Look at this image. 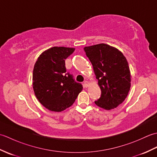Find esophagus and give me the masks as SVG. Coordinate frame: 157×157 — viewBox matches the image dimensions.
<instances>
[{"mask_svg": "<svg viewBox=\"0 0 157 157\" xmlns=\"http://www.w3.org/2000/svg\"><path fill=\"white\" fill-rule=\"evenodd\" d=\"M88 85H89V83H88V82H87V81L84 82V84H83V86H84V88H88Z\"/></svg>", "mask_w": 157, "mask_h": 157, "instance_id": "34e87169", "label": "esophagus"}]
</instances>
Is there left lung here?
Returning a JSON list of instances; mask_svg holds the SVG:
<instances>
[{
    "mask_svg": "<svg viewBox=\"0 0 157 157\" xmlns=\"http://www.w3.org/2000/svg\"><path fill=\"white\" fill-rule=\"evenodd\" d=\"M94 69L101 95L95 104L106 110L116 108L125 101L131 86L126 58L118 49L106 44L84 48Z\"/></svg>",
    "mask_w": 157,
    "mask_h": 157,
    "instance_id": "left-lung-1",
    "label": "left lung"
}]
</instances>
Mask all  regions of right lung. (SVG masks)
Returning <instances> with one entry per match:
<instances>
[{
  "instance_id": "right-lung-1",
  "label": "right lung",
  "mask_w": 157,
  "mask_h": 157,
  "mask_svg": "<svg viewBox=\"0 0 157 157\" xmlns=\"http://www.w3.org/2000/svg\"><path fill=\"white\" fill-rule=\"evenodd\" d=\"M74 51L54 46L43 52L34 65L32 80L35 95L51 111L61 112L71 106L83 89L65 67V59Z\"/></svg>"
}]
</instances>
